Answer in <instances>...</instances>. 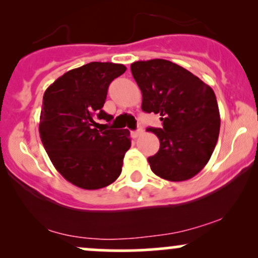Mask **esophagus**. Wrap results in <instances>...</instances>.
<instances>
[{"label": "esophagus", "instance_id": "esophagus-1", "mask_svg": "<svg viewBox=\"0 0 258 258\" xmlns=\"http://www.w3.org/2000/svg\"><path fill=\"white\" fill-rule=\"evenodd\" d=\"M142 133H143V128H141V127H139V128L136 130V131H132L131 135H132L133 138H137L142 135Z\"/></svg>", "mask_w": 258, "mask_h": 258}]
</instances>
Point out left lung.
Here are the masks:
<instances>
[{"instance_id": "left-lung-1", "label": "left lung", "mask_w": 258, "mask_h": 258, "mask_svg": "<svg viewBox=\"0 0 258 258\" xmlns=\"http://www.w3.org/2000/svg\"><path fill=\"white\" fill-rule=\"evenodd\" d=\"M131 72L142 91V110L160 114L161 128L149 127L160 149L148 158L156 176L182 182L205 167L220 135L215 92L190 72L165 59L135 61Z\"/></svg>"}]
</instances>
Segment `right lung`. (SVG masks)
Returning <instances> with one entry per match:
<instances>
[{"label":"right lung","instance_id":"right-lung-1","mask_svg":"<svg viewBox=\"0 0 258 258\" xmlns=\"http://www.w3.org/2000/svg\"><path fill=\"white\" fill-rule=\"evenodd\" d=\"M125 72L122 64L92 61L65 73L43 94L41 141L58 172L79 188H104L122 170L130 131L97 130L96 117L112 120L102 108L110 82Z\"/></svg>","mask_w":258,"mask_h":258}]
</instances>
